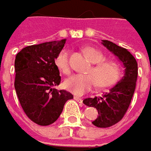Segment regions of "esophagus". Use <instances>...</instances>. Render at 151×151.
Here are the masks:
<instances>
[{"label": "esophagus", "instance_id": "34e87169", "mask_svg": "<svg viewBox=\"0 0 151 151\" xmlns=\"http://www.w3.org/2000/svg\"><path fill=\"white\" fill-rule=\"evenodd\" d=\"M74 99H75L76 101L78 102V103H80V104H82V103H83V99H82L81 98H79V97L74 96Z\"/></svg>", "mask_w": 151, "mask_h": 151}]
</instances>
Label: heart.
Here are the masks:
<instances>
[{
	"label": "heart",
	"mask_w": 151,
	"mask_h": 151,
	"mask_svg": "<svg viewBox=\"0 0 151 151\" xmlns=\"http://www.w3.org/2000/svg\"><path fill=\"white\" fill-rule=\"evenodd\" d=\"M85 52L94 65L88 71L87 74H74L68 78L64 82L66 89L74 94L81 95L90 91L96 83L99 88H108L115 84L122 73L119 64L114 61H104V55L94 47H87ZM55 63L63 73L68 74L71 71L69 52L62 50L57 56Z\"/></svg>",
	"instance_id": "b5f03b06"
}]
</instances>
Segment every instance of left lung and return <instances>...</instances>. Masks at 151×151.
I'll use <instances>...</instances> for the list:
<instances>
[{
    "mask_svg": "<svg viewBox=\"0 0 151 151\" xmlns=\"http://www.w3.org/2000/svg\"><path fill=\"white\" fill-rule=\"evenodd\" d=\"M102 44L122 62L124 74L121 80L101 97L88 98L83 104L96 108L99 116L93 124L99 128H108L120 121L130 104L134 93L138 76V64L135 58L127 49L108 40H102Z\"/></svg>",
    "mask_w": 151,
    "mask_h": 151,
    "instance_id": "8db88e82",
    "label": "left lung"
}]
</instances>
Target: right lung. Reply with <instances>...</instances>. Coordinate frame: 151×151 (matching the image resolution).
<instances>
[{"instance_id": "right-lung-1", "label": "right lung", "mask_w": 151, "mask_h": 151, "mask_svg": "<svg viewBox=\"0 0 151 151\" xmlns=\"http://www.w3.org/2000/svg\"><path fill=\"white\" fill-rule=\"evenodd\" d=\"M66 39L24 47L15 59V89L27 116L46 126L54 123L65 103L73 99L66 90L55 87L61 83L55 59L63 48Z\"/></svg>"}]
</instances>
